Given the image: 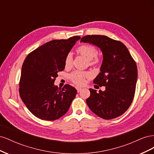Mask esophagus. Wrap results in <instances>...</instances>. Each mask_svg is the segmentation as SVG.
I'll use <instances>...</instances> for the list:
<instances>
[{
    "mask_svg": "<svg viewBox=\"0 0 154 154\" xmlns=\"http://www.w3.org/2000/svg\"><path fill=\"white\" fill-rule=\"evenodd\" d=\"M76 90H77V92H80L82 91V88L77 87H76Z\"/></svg>",
    "mask_w": 154,
    "mask_h": 154,
    "instance_id": "obj_1",
    "label": "esophagus"
}]
</instances>
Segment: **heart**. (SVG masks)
Masks as SVG:
<instances>
[{"instance_id":"1","label":"heart","mask_w":154,"mask_h":154,"mask_svg":"<svg viewBox=\"0 0 154 154\" xmlns=\"http://www.w3.org/2000/svg\"><path fill=\"white\" fill-rule=\"evenodd\" d=\"M76 52L78 54L88 60L89 66H95V65L98 64L101 61L100 57L97 54L96 48L92 44H83L80 45L76 49ZM72 62V55L71 53H69L65 59V67L66 68L71 67ZM91 73L88 71H74L69 74V77L74 84L77 85H83L85 84L86 79L91 78Z\"/></svg>"}]
</instances>
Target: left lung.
<instances>
[{
    "instance_id": "1",
    "label": "left lung",
    "mask_w": 154,
    "mask_h": 154,
    "mask_svg": "<svg viewBox=\"0 0 154 154\" xmlns=\"http://www.w3.org/2000/svg\"><path fill=\"white\" fill-rule=\"evenodd\" d=\"M81 42L96 45L103 53L100 72L94 83L105 87L97 92L90 88L91 96L86 100L89 109L105 119L122 116L134 100L137 78L136 62L122 42L104 35H86Z\"/></svg>"
}]
</instances>
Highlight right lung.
I'll list each match as a JSON object with an SVG mask.
<instances>
[{
    "label": "right lung",
    "instance_id": "add662e5",
    "mask_svg": "<svg viewBox=\"0 0 154 154\" xmlns=\"http://www.w3.org/2000/svg\"><path fill=\"white\" fill-rule=\"evenodd\" d=\"M80 36L51 40L32 51L22 65L19 94L36 118L54 121L68 111L77 93L69 84L60 89L54 85L58 72L65 69V59Z\"/></svg>",
    "mask_w": 154,
    "mask_h": 154
}]
</instances>
